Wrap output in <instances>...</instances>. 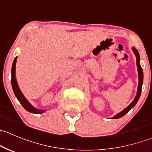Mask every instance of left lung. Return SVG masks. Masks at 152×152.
<instances>
[{
    "label": "left lung",
    "instance_id": "left-lung-1",
    "mask_svg": "<svg viewBox=\"0 0 152 152\" xmlns=\"http://www.w3.org/2000/svg\"><path fill=\"white\" fill-rule=\"evenodd\" d=\"M132 50L133 52V53L135 54L136 58V66H137V68H138V89H137V92H136V95L135 96L134 99H133L132 102L128 105L127 107L125 108L121 112H120L119 113L115 115V116H113V119H118V118H122L123 116H124L126 113H128V112L129 110H131V109L136 104L137 102L139 99L140 96H141V89H142V84H143V80H144V73H143V69L141 68V64H140V56L139 53L137 50L134 48V47H132Z\"/></svg>",
    "mask_w": 152,
    "mask_h": 152
}]
</instances>
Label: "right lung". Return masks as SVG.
<instances>
[{"label":"right lung","instance_id":"add662e5","mask_svg":"<svg viewBox=\"0 0 152 152\" xmlns=\"http://www.w3.org/2000/svg\"><path fill=\"white\" fill-rule=\"evenodd\" d=\"M16 60H17V57L15 58L14 62H13L12 68H11V85H12L13 91H14L15 96L17 98V99L19 100V102L21 103V105L23 106V107H24L26 110L29 112V113H34V114H41V113H45V110L37 109V108H35L34 106L31 105V103L26 99L24 95L22 94V92H21V89H19V85H18L17 81H16Z\"/></svg>","mask_w":152,"mask_h":152}]
</instances>
